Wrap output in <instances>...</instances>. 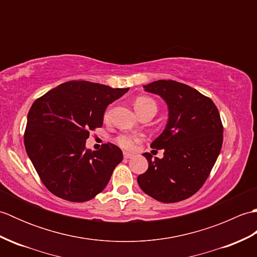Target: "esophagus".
<instances>
[{
	"instance_id": "esophagus-1",
	"label": "esophagus",
	"mask_w": 257,
	"mask_h": 257,
	"mask_svg": "<svg viewBox=\"0 0 257 257\" xmlns=\"http://www.w3.org/2000/svg\"><path fill=\"white\" fill-rule=\"evenodd\" d=\"M123 157H124V159H132L134 155L129 154V152H123Z\"/></svg>"
}]
</instances>
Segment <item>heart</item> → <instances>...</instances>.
Here are the masks:
<instances>
[{
  "mask_svg": "<svg viewBox=\"0 0 257 257\" xmlns=\"http://www.w3.org/2000/svg\"><path fill=\"white\" fill-rule=\"evenodd\" d=\"M134 107L136 109V111L138 112L139 116L145 111L149 110V109H156L157 110L156 102L152 100L151 98L146 97V96H140L136 98L134 101ZM106 117H108V112L106 113ZM137 141H138V138L130 134H122L117 138V144L125 150L134 149Z\"/></svg>",
  "mask_w": 257,
  "mask_h": 257,
  "instance_id": "heart-1",
  "label": "heart"
}]
</instances>
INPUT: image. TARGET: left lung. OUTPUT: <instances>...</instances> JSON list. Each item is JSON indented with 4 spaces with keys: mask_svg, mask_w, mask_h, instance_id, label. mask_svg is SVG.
I'll return each instance as SVG.
<instances>
[{
    "mask_svg": "<svg viewBox=\"0 0 257 257\" xmlns=\"http://www.w3.org/2000/svg\"><path fill=\"white\" fill-rule=\"evenodd\" d=\"M144 89L160 96L168 106V121L151 148L163 149V158L144 154L149 167L138 176L146 194L163 203L190 198L209 177L220 155L223 125L210 98L174 80L160 79Z\"/></svg>",
    "mask_w": 257,
    "mask_h": 257,
    "instance_id": "1",
    "label": "left lung"
}]
</instances>
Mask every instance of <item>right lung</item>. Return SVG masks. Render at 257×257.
<instances>
[{
	"label": "right lung",
	"instance_id": "1",
	"mask_svg": "<svg viewBox=\"0 0 257 257\" xmlns=\"http://www.w3.org/2000/svg\"><path fill=\"white\" fill-rule=\"evenodd\" d=\"M128 90L70 80L33 103L24 145L42 182L53 194L70 202H86L106 188L122 160V151L112 144L92 151L86 148V140L89 132L102 125L109 103Z\"/></svg>",
	"mask_w": 257,
	"mask_h": 257
}]
</instances>
